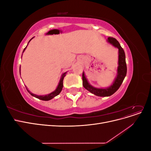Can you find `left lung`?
<instances>
[{"mask_svg":"<svg viewBox=\"0 0 151 151\" xmlns=\"http://www.w3.org/2000/svg\"><path fill=\"white\" fill-rule=\"evenodd\" d=\"M108 42L118 49V67L117 68V76L112 85L107 88H96L91 86L87 80L84 72L83 73V84L84 88L90 93L98 96H109L115 93L119 89L127 74V64L125 61V54L119 42L114 38L108 37Z\"/></svg>","mask_w":151,"mask_h":151,"instance_id":"left-lung-1","label":"left lung"}]
</instances>
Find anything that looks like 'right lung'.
<instances>
[{"mask_svg":"<svg viewBox=\"0 0 151 151\" xmlns=\"http://www.w3.org/2000/svg\"><path fill=\"white\" fill-rule=\"evenodd\" d=\"M33 38H34V37H33ZM33 38H32L31 39H33ZM31 39L29 41V42L31 40ZM29 42H28V43H29ZM26 48V47L24 49L23 52H24V50H25ZM23 52H22V53H23ZM66 73H67V72H65V73H63V74H62V77H61V78H60V81H59V83H58V86H57V89H56L54 91H53L52 93H50V94H47V95L38 96V95H36V94H33V93H31L30 91H29L28 89H27V88H26V89H27V91H28V93H29L31 96H34V97H35V98H38V99H39L43 100V101H48V100L52 99V98H53L54 97L57 96V95H58L60 93L61 91L62 90V88H63V78H64V77L65 76Z\"/></svg>","mask_w":151,"mask_h":151,"instance_id":"1","label":"right lung"}]
</instances>
